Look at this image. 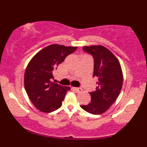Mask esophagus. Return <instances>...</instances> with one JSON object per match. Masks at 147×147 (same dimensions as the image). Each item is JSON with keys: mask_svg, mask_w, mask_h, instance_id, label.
<instances>
[{"mask_svg": "<svg viewBox=\"0 0 147 147\" xmlns=\"http://www.w3.org/2000/svg\"><path fill=\"white\" fill-rule=\"evenodd\" d=\"M73 90L75 91L76 92H82L83 91V89L81 88H73Z\"/></svg>", "mask_w": 147, "mask_h": 147, "instance_id": "1", "label": "esophagus"}]
</instances>
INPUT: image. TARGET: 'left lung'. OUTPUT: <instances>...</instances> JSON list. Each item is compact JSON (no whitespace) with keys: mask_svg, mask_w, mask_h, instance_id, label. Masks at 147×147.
I'll use <instances>...</instances> for the list:
<instances>
[{"mask_svg":"<svg viewBox=\"0 0 147 147\" xmlns=\"http://www.w3.org/2000/svg\"><path fill=\"white\" fill-rule=\"evenodd\" d=\"M84 51L94 58L93 77H97L96 90L90 92V102L81 107L91 114L106 112L115 102L123 84L120 63L112 52L102 45L84 46Z\"/></svg>","mask_w":147,"mask_h":147,"instance_id":"obj_1","label":"left lung"}]
</instances>
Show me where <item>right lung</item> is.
Here are the masks:
<instances>
[{"label": "right lung", "instance_id": "add662e5", "mask_svg": "<svg viewBox=\"0 0 147 147\" xmlns=\"http://www.w3.org/2000/svg\"><path fill=\"white\" fill-rule=\"evenodd\" d=\"M77 47L52 44L38 52L30 61L24 75L27 94L38 110L50 113L62 105L70 87L52 82L54 70Z\"/></svg>", "mask_w": 147, "mask_h": 147}]
</instances>
